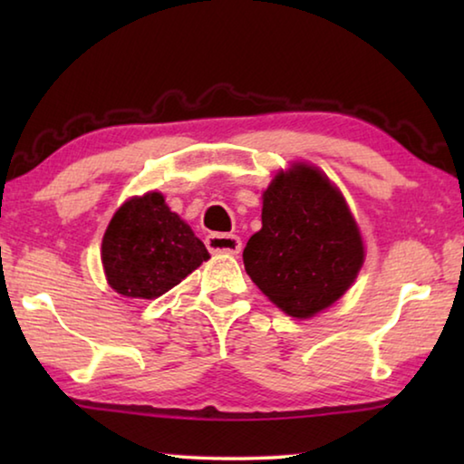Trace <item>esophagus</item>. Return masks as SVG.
Returning <instances> with one entry per match:
<instances>
[{"label":"esophagus","instance_id":"obj_1","mask_svg":"<svg viewBox=\"0 0 464 464\" xmlns=\"http://www.w3.org/2000/svg\"><path fill=\"white\" fill-rule=\"evenodd\" d=\"M207 247L210 254L237 256L241 251V239L231 233H210L207 237Z\"/></svg>","mask_w":464,"mask_h":464}]
</instances>
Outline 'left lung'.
<instances>
[{
    "label": "left lung",
    "instance_id": "obj_1",
    "mask_svg": "<svg viewBox=\"0 0 464 464\" xmlns=\"http://www.w3.org/2000/svg\"><path fill=\"white\" fill-rule=\"evenodd\" d=\"M243 264L278 309L309 319L352 286L364 264V243L324 171L295 163L264 192L262 229L249 237Z\"/></svg>",
    "mask_w": 464,
    "mask_h": 464
}]
</instances>
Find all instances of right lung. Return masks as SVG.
Listing matches in <instances>:
<instances>
[{"label":"right lung","mask_w":464,"mask_h":464,"mask_svg":"<svg viewBox=\"0 0 464 464\" xmlns=\"http://www.w3.org/2000/svg\"><path fill=\"white\" fill-rule=\"evenodd\" d=\"M208 257L204 243L160 192L124 202L102 239L108 285L130 298L166 295Z\"/></svg>","instance_id":"right-lung-1"}]
</instances>
